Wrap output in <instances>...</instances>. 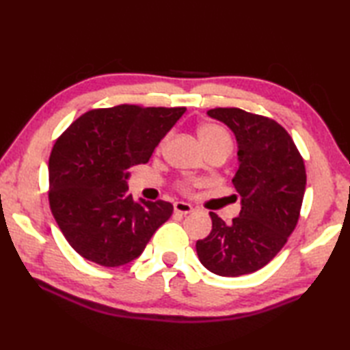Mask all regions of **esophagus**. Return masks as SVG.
Here are the masks:
<instances>
[{
    "mask_svg": "<svg viewBox=\"0 0 350 350\" xmlns=\"http://www.w3.org/2000/svg\"><path fill=\"white\" fill-rule=\"evenodd\" d=\"M194 208L189 204L187 202H176L174 204V211L177 215H188V213H191Z\"/></svg>",
    "mask_w": 350,
    "mask_h": 350,
    "instance_id": "34e87169",
    "label": "esophagus"
}]
</instances>
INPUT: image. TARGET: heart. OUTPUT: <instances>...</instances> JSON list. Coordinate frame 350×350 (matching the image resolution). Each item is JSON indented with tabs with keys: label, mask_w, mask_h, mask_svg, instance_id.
<instances>
[{
	"label": "heart",
	"mask_w": 350,
	"mask_h": 350,
	"mask_svg": "<svg viewBox=\"0 0 350 350\" xmlns=\"http://www.w3.org/2000/svg\"><path fill=\"white\" fill-rule=\"evenodd\" d=\"M198 134H199L200 142H202V145L205 148V151L222 150L227 154L232 151L233 140H232V137H230V134L219 125H213V123H205V125L199 126ZM165 142H167V137H163L161 142H159L157 151L162 150ZM176 188L183 194H189V193H191L193 187H191V183H189V182L180 180V182L176 183Z\"/></svg>",
	"instance_id": "b5f03b06"
}]
</instances>
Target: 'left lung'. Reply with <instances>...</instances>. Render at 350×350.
I'll list each match as a JSON object with an SVG mask.
<instances>
[{
	"label": "left lung",
	"mask_w": 350,
	"mask_h": 350,
	"mask_svg": "<svg viewBox=\"0 0 350 350\" xmlns=\"http://www.w3.org/2000/svg\"><path fill=\"white\" fill-rule=\"evenodd\" d=\"M238 140L239 168L233 185L242 208L232 224L210 213L213 227L196 242L199 260L221 276L253 273L273 259L298 224L306 191L304 159L273 118L239 108H215Z\"/></svg>",
	"instance_id": "obj_1"
}]
</instances>
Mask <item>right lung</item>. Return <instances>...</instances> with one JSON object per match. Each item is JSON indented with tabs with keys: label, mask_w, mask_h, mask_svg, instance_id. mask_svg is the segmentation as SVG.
I'll list each match as a JSON object with an SVG mask.
<instances>
[{
	"label": "right lung",
	"mask_w": 350,
	"mask_h": 350,
	"mask_svg": "<svg viewBox=\"0 0 350 350\" xmlns=\"http://www.w3.org/2000/svg\"><path fill=\"white\" fill-rule=\"evenodd\" d=\"M185 108L118 105L80 116L49 156V205L69 245L91 262L118 267L145 250L173 215L165 200L128 193L129 168L150 161Z\"/></svg>",
	"instance_id": "add662e5"
}]
</instances>
